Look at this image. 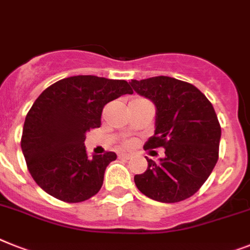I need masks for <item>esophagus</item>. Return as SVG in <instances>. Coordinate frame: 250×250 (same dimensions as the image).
Returning <instances> with one entry per match:
<instances>
[{
    "label": "esophagus",
    "mask_w": 250,
    "mask_h": 250,
    "mask_svg": "<svg viewBox=\"0 0 250 250\" xmlns=\"http://www.w3.org/2000/svg\"><path fill=\"white\" fill-rule=\"evenodd\" d=\"M119 157H120L121 160H130V158H131V156L127 153H120L119 154Z\"/></svg>",
    "instance_id": "esophagus-1"
}]
</instances>
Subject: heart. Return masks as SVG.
<instances>
[{"mask_svg":"<svg viewBox=\"0 0 250 250\" xmlns=\"http://www.w3.org/2000/svg\"><path fill=\"white\" fill-rule=\"evenodd\" d=\"M127 146H129V143H127Z\"/></svg>","mask_w":250,"mask_h":250,"instance_id":"b5f03b06","label":"heart"}]
</instances>
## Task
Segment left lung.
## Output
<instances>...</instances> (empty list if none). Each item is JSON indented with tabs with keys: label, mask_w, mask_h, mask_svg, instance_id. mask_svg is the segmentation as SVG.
<instances>
[{
	"label": "left lung",
	"mask_w": 250,
	"mask_h": 250,
	"mask_svg": "<svg viewBox=\"0 0 250 250\" xmlns=\"http://www.w3.org/2000/svg\"><path fill=\"white\" fill-rule=\"evenodd\" d=\"M130 85L156 106V130L144 149L165 148L157 162L147 158L146 172L134 176L135 185L153 201H184L217 164L221 126L213 106L193 84L170 76L131 80Z\"/></svg>",
	"instance_id": "obj_1"
}]
</instances>
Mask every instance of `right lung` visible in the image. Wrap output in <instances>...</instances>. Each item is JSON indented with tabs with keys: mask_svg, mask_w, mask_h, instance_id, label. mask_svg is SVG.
<instances>
[{
	"mask_svg": "<svg viewBox=\"0 0 250 250\" xmlns=\"http://www.w3.org/2000/svg\"><path fill=\"white\" fill-rule=\"evenodd\" d=\"M133 89L125 80L78 75L56 82L33 103L25 117L21 150L29 172L49 195L67 203L100 191L115 152L88 157L85 133L101 126L104 104Z\"/></svg>",
	"mask_w": 250,
	"mask_h": 250,
	"instance_id": "right-lung-1",
	"label": "right lung"
}]
</instances>
